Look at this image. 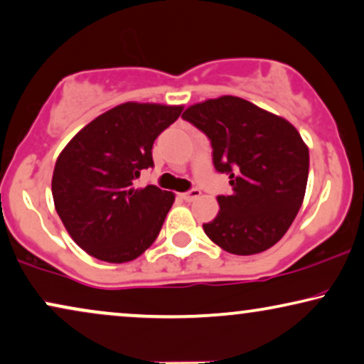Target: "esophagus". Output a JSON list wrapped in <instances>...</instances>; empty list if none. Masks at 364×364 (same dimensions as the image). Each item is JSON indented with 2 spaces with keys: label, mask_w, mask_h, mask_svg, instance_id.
<instances>
[{
  "label": "esophagus",
  "mask_w": 364,
  "mask_h": 364,
  "mask_svg": "<svg viewBox=\"0 0 364 364\" xmlns=\"http://www.w3.org/2000/svg\"><path fill=\"white\" fill-rule=\"evenodd\" d=\"M199 196H200L199 188H191V191H188V192L182 193V199L186 200V202H192V200H196Z\"/></svg>",
  "instance_id": "obj_1"
}]
</instances>
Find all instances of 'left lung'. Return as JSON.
Here are the masks:
<instances>
[{
  "label": "left lung",
  "instance_id": "1",
  "mask_svg": "<svg viewBox=\"0 0 364 364\" xmlns=\"http://www.w3.org/2000/svg\"><path fill=\"white\" fill-rule=\"evenodd\" d=\"M182 119L207 135L217 172L228 173L230 196L204 224L212 242L230 254L251 256L272 247L303 204L309 150L289 122L239 97L188 107Z\"/></svg>",
  "mask_w": 364,
  "mask_h": 364
}]
</instances>
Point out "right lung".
Instances as JSON below:
<instances>
[{"mask_svg": "<svg viewBox=\"0 0 364 364\" xmlns=\"http://www.w3.org/2000/svg\"><path fill=\"white\" fill-rule=\"evenodd\" d=\"M182 107L124 103L97 117L56 160L51 192L68 234L105 262L139 257L162 229L173 193L139 188L135 178L154 167L152 147Z\"/></svg>", "mask_w": 364, "mask_h": 364, "instance_id": "right-lung-1", "label": "right lung"}]
</instances>
